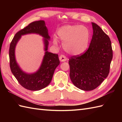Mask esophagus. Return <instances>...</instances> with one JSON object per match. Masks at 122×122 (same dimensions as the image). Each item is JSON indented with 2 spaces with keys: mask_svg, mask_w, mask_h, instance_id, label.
<instances>
[{
  "mask_svg": "<svg viewBox=\"0 0 122 122\" xmlns=\"http://www.w3.org/2000/svg\"><path fill=\"white\" fill-rule=\"evenodd\" d=\"M59 58H60V61L61 62H64V61H67V57H66L64 55H60V57H59Z\"/></svg>",
  "mask_w": 122,
  "mask_h": 122,
  "instance_id": "34e87169",
  "label": "esophagus"
}]
</instances>
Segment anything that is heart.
Listing matches in <instances>:
<instances>
[{"label":"heart","instance_id":"obj_1","mask_svg":"<svg viewBox=\"0 0 122 122\" xmlns=\"http://www.w3.org/2000/svg\"><path fill=\"white\" fill-rule=\"evenodd\" d=\"M58 38L63 42L66 52L73 56L82 55L86 51L90 39V32L85 26L72 25L61 27L57 31ZM53 43L57 45L58 40L53 38Z\"/></svg>","mask_w":122,"mask_h":122}]
</instances>
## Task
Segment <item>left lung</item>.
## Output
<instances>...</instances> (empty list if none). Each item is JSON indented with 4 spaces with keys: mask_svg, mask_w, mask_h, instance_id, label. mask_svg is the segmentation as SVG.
<instances>
[{
    "mask_svg": "<svg viewBox=\"0 0 122 122\" xmlns=\"http://www.w3.org/2000/svg\"><path fill=\"white\" fill-rule=\"evenodd\" d=\"M93 35L88 50L81 56L69 60L70 77L79 89H95L108 76L112 59V50L109 36L102 28L92 22Z\"/></svg>",
    "mask_w": 122,
    "mask_h": 122,
    "instance_id": "8db88e82",
    "label": "left lung"
}]
</instances>
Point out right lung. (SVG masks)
Listing matches in <instances>:
<instances>
[{
    "mask_svg": "<svg viewBox=\"0 0 122 122\" xmlns=\"http://www.w3.org/2000/svg\"><path fill=\"white\" fill-rule=\"evenodd\" d=\"M37 34L43 38L45 54L39 68L36 72L28 73L24 71L17 64L15 55V47L22 35ZM50 36L45 21L40 20L29 24L18 31L11 42L9 50L11 71L23 87L30 91H39L48 86L52 80L55 69L60 63L58 55L48 51Z\"/></svg>",
    "mask_w": 122,
    "mask_h": 122,
    "instance_id": "right-lung-1",
    "label": "right lung"
}]
</instances>
